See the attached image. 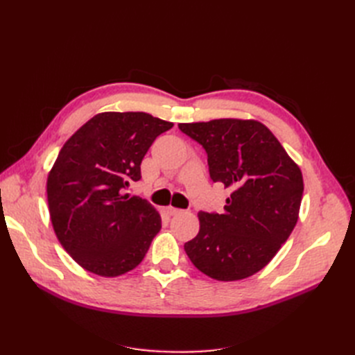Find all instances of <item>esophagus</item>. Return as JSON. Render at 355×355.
Masks as SVG:
<instances>
[{"label": "esophagus", "mask_w": 355, "mask_h": 355, "mask_svg": "<svg viewBox=\"0 0 355 355\" xmlns=\"http://www.w3.org/2000/svg\"><path fill=\"white\" fill-rule=\"evenodd\" d=\"M166 211H167V214H170V216H175V214L182 213L180 209H176V207H173V206H167V207H166Z\"/></svg>", "instance_id": "34e87169"}]
</instances>
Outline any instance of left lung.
Listing matches in <instances>:
<instances>
[{"label":"left lung","instance_id":"1","mask_svg":"<svg viewBox=\"0 0 355 355\" xmlns=\"http://www.w3.org/2000/svg\"><path fill=\"white\" fill-rule=\"evenodd\" d=\"M179 128L206 149L211 180L232 191L222 214L198 213L200 231L185 252L214 280H243L270 263L292 234L302 171L259 121L220 118Z\"/></svg>","mask_w":355,"mask_h":355}]
</instances>
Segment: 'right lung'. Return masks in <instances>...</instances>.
<instances>
[{"mask_svg":"<svg viewBox=\"0 0 355 355\" xmlns=\"http://www.w3.org/2000/svg\"><path fill=\"white\" fill-rule=\"evenodd\" d=\"M173 127L146 112H102L75 132L47 178L56 237L84 270L118 277L142 262L161 230L148 201L124 194L149 146Z\"/></svg>","mask_w":355,"mask_h":355,"instance_id":"right-lung-1","label":"right lung"}]
</instances>
